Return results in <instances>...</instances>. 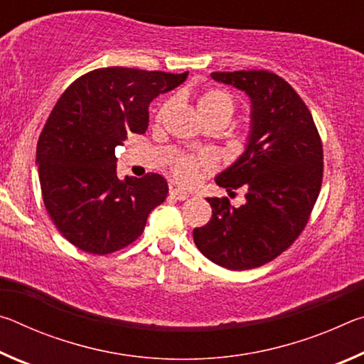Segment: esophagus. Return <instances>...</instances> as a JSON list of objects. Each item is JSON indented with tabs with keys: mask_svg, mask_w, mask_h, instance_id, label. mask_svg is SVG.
I'll return each mask as SVG.
<instances>
[{
	"mask_svg": "<svg viewBox=\"0 0 364 364\" xmlns=\"http://www.w3.org/2000/svg\"><path fill=\"white\" fill-rule=\"evenodd\" d=\"M170 196L173 197V199H176V200H186L188 197H189V194L186 193V191L178 189V188H171L170 189Z\"/></svg>",
	"mask_w": 364,
	"mask_h": 364,
	"instance_id": "esophagus-1",
	"label": "esophagus"
}]
</instances>
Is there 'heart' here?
<instances>
[{"label":"heart","instance_id":"b5f03b06","mask_svg":"<svg viewBox=\"0 0 364 364\" xmlns=\"http://www.w3.org/2000/svg\"><path fill=\"white\" fill-rule=\"evenodd\" d=\"M197 109L205 122L221 119L230 122L236 110V101L221 90H207L197 97ZM212 165L210 159L202 157H181L175 164V175L183 183H193L199 168H208Z\"/></svg>","mask_w":364,"mask_h":364}]
</instances>
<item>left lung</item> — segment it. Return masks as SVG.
I'll return each instance as SVG.
<instances>
[{"mask_svg": "<svg viewBox=\"0 0 364 364\" xmlns=\"http://www.w3.org/2000/svg\"><path fill=\"white\" fill-rule=\"evenodd\" d=\"M218 83L250 100L244 152L215 176L218 186L245 189V204L207 197L212 218L196 228L194 242L228 269L262 267L304 231L323 181V146L310 110L284 78L268 70L212 72Z\"/></svg>", "mask_w": 364, "mask_h": 364, "instance_id": "1", "label": "left lung"}]
</instances>
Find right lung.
<instances>
[{
  "instance_id": "obj_1",
  "label": "right lung",
  "mask_w": 364,
  "mask_h": 364,
  "mask_svg": "<svg viewBox=\"0 0 364 364\" xmlns=\"http://www.w3.org/2000/svg\"><path fill=\"white\" fill-rule=\"evenodd\" d=\"M188 78L184 73L106 67L77 78L40 134L36 165L49 217L88 254L106 255L141 236L149 213L167 199L164 176L117 178L115 147L143 134L149 104Z\"/></svg>"
}]
</instances>
